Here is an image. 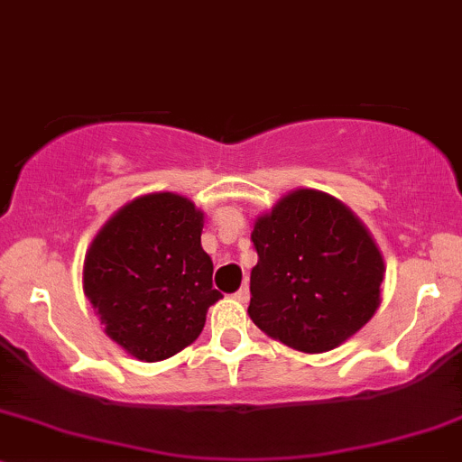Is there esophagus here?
<instances>
[{
  "label": "esophagus",
  "mask_w": 462,
  "mask_h": 462,
  "mask_svg": "<svg viewBox=\"0 0 462 462\" xmlns=\"http://www.w3.org/2000/svg\"><path fill=\"white\" fill-rule=\"evenodd\" d=\"M236 298H237V300H240V302H249V298H251L249 284H242V287L236 291Z\"/></svg>",
  "instance_id": "obj_1"
}]
</instances>
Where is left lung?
Returning a JSON list of instances; mask_svg holds the SVG:
<instances>
[{
	"instance_id": "8db88e82",
	"label": "left lung",
	"mask_w": 462,
	"mask_h": 462,
	"mask_svg": "<svg viewBox=\"0 0 462 462\" xmlns=\"http://www.w3.org/2000/svg\"><path fill=\"white\" fill-rule=\"evenodd\" d=\"M249 318L266 336L322 354L358 334L380 307L384 260L360 217L340 199L296 189L251 231Z\"/></svg>"
}]
</instances>
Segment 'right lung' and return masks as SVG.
Segmentation results:
<instances>
[{
    "label": "right lung",
    "mask_w": 462,
    "mask_h": 462,
    "mask_svg": "<svg viewBox=\"0 0 462 462\" xmlns=\"http://www.w3.org/2000/svg\"><path fill=\"white\" fill-rule=\"evenodd\" d=\"M204 213L171 191L126 202L84 255L82 287L104 334L133 358L166 360L196 342L222 298L202 249Z\"/></svg>",
    "instance_id": "obj_1"
}]
</instances>
